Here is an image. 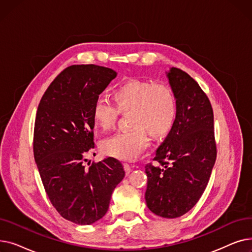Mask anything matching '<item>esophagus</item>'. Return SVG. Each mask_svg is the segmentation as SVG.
<instances>
[{"label": "esophagus", "mask_w": 252, "mask_h": 252, "mask_svg": "<svg viewBox=\"0 0 252 252\" xmlns=\"http://www.w3.org/2000/svg\"><path fill=\"white\" fill-rule=\"evenodd\" d=\"M125 170H126V174H129L131 171V165L128 164V163H125Z\"/></svg>", "instance_id": "34e87169"}]
</instances>
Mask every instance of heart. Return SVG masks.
Masks as SVG:
<instances>
[{
    "label": "heart",
    "instance_id": "heart-1",
    "mask_svg": "<svg viewBox=\"0 0 252 252\" xmlns=\"http://www.w3.org/2000/svg\"><path fill=\"white\" fill-rule=\"evenodd\" d=\"M116 104L106 97H98L93 105L92 115L103 130L111 129L121 112L130 114V126L105 139L102 151L124 161H134L148 147L151 134L163 137L173 128L178 116L179 103L174 89L164 84L142 79H130L113 91Z\"/></svg>",
    "mask_w": 252,
    "mask_h": 252
}]
</instances>
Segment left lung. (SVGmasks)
Segmentation results:
<instances>
[{
	"mask_svg": "<svg viewBox=\"0 0 252 252\" xmlns=\"http://www.w3.org/2000/svg\"><path fill=\"white\" fill-rule=\"evenodd\" d=\"M179 103L177 121L147 163L145 199L153 214L175 219L185 215L202 196L217 159L214 111L200 86L187 72H167Z\"/></svg>",
	"mask_w": 252,
	"mask_h": 252,
	"instance_id": "1",
	"label": "left lung"
}]
</instances>
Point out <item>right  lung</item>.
<instances>
[{"label": "right lung", "mask_w": 252, "mask_h": 252, "mask_svg": "<svg viewBox=\"0 0 252 252\" xmlns=\"http://www.w3.org/2000/svg\"><path fill=\"white\" fill-rule=\"evenodd\" d=\"M115 76L104 66H68L50 84L36 111L33 155L45 191L59 215L78 224L105 216L126 175L113 157L85 167L95 147L93 105Z\"/></svg>", "instance_id": "obj_1"}]
</instances>
